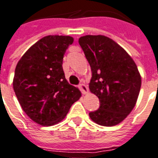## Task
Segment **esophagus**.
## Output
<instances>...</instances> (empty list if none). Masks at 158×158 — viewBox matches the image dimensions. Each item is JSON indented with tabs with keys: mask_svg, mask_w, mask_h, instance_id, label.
<instances>
[{
	"mask_svg": "<svg viewBox=\"0 0 158 158\" xmlns=\"http://www.w3.org/2000/svg\"><path fill=\"white\" fill-rule=\"evenodd\" d=\"M79 88H80V90L81 91V92H82V94L86 95L89 92V90H88V87L85 85V84L81 83L79 85Z\"/></svg>",
	"mask_w": 158,
	"mask_h": 158,
	"instance_id": "1",
	"label": "esophagus"
}]
</instances>
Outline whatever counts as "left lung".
Wrapping results in <instances>:
<instances>
[{
    "mask_svg": "<svg viewBox=\"0 0 158 158\" xmlns=\"http://www.w3.org/2000/svg\"><path fill=\"white\" fill-rule=\"evenodd\" d=\"M78 41L92 69L89 88L100 101V107L89 113L90 118L104 127L117 125L137 103L142 85L137 65L123 47L107 36L86 35Z\"/></svg>",
    "mask_w": 158,
    "mask_h": 158,
    "instance_id": "left-lung-1",
    "label": "left lung"
}]
</instances>
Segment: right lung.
I'll use <instances>...</instances> for the list:
<instances>
[{
    "instance_id": "1",
    "label": "right lung",
    "mask_w": 158,
    "mask_h": 158,
    "mask_svg": "<svg viewBox=\"0 0 158 158\" xmlns=\"http://www.w3.org/2000/svg\"><path fill=\"white\" fill-rule=\"evenodd\" d=\"M74 39L69 35H47L33 44L16 66L13 89L25 113L41 126L61 122L70 107L81 97L68 83L62 61Z\"/></svg>"
}]
</instances>
